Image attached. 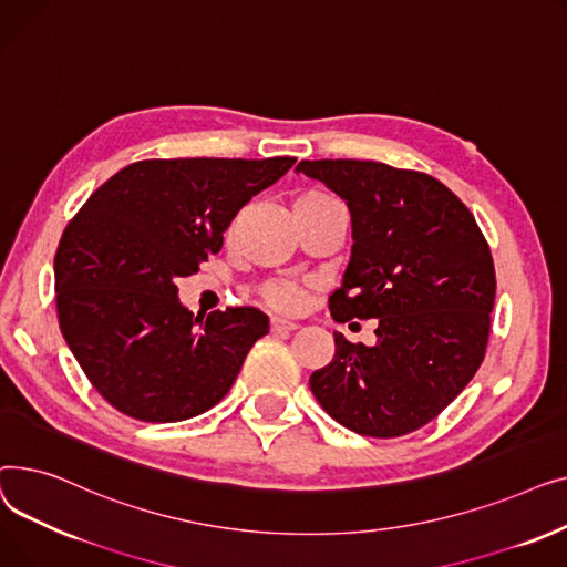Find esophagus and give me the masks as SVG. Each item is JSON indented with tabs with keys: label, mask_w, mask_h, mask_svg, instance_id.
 <instances>
[{
	"label": "esophagus",
	"mask_w": 567,
	"mask_h": 567,
	"mask_svg": "<svg viewBox=\"0 0 567 567\" xmlns=\"http://www.w3.org/2000/svg\"><path fill=\"white\" fill-rule=\"evenodd\" d=\"M296 329H299V326H296L293 321L278 319V317L271 319V333H291V331H296Z\"/></svg>",
	"instance_id": "obj_1"
}]
</instances>
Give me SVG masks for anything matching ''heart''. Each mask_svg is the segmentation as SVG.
<instances>
[{
    "label": "heart",
    "mask_w": 567,
    "mask_h": 567,
    "mask_svg": "<svg viewBox=\"0 0 567 567\" xmlns=\"http://www.w3.org/2000/svg\"><path fill=\"white\" fill-rule=\"evenodd\" d=\"M323 202H331V197L319 193V190H303L299 197L293 199V212H299V208H312ZM259 296L268 308H274L278 312H287V315L299 312L303 308V299H306L303 289L296 282H287V280L266 282L259 289Z\"/></svg>",
    "instance_id": "obj_1"
}]
</instances>
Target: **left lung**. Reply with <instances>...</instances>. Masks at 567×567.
<instances>
[{
  "instance_id": "obj_1",
  "label": "left lung",
  "mask_w": 567,
  "mask_h": 567,
  "mask_svg": "<svg viewBox=\"0 0 567 567\" xmlns=\"http://www.w3.org/2000/svg\"><path fill=\"white\" fill-rule=\"evenodd\" d=\"M351 214L336 321L377 319V344L336 333L312 372L323 411L355 434L393 439L434 421L478 372L496 296L494 259L466 204L434 176L377 161H301Z\"/></svg>"
}]
</instances>
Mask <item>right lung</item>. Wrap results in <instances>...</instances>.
Listing matches in <instances>:
<instances>
[{
  "label": "right lung",
  "instance_id": "1",
  "mask_svg": "<svg viewBox=\"0 0 567 567\" xmlns=\"http://www.w3.org/2000/svg\"><path fill=\"white\" fill-rule=\"evenodd\" d=\"M291 156L140 161L92 193L54 255L59 329L94 389L144 423H178L216 406L252 344L257 308L193 315L178 278L223 248V231Z\"/></svg>",
  "mask_w": 567,
  "mask_h": 567
}]
</instances>
